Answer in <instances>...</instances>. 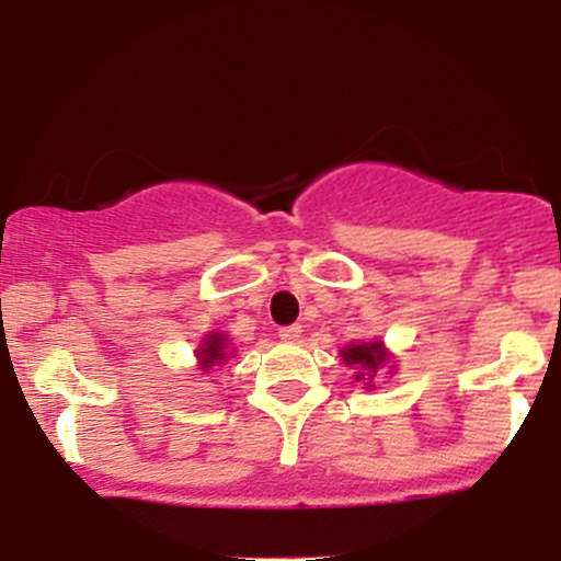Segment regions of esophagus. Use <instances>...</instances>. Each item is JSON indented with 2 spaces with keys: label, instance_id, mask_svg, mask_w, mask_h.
I'll list each match as a JSON object with an SVG mask.
<instances>
[{
  "label": "esophagus",
  "instance_id": "obj_1",
  "mask_svg": "<svg viewBox=\"0 0 561 561\" xmlns=\"http://www.w3.org/2000/svg\"><path fill=\"white\" fill-rule=\"evenodd\" d=\"M300 324H287V327H282L279 330V337L282 340H287V343H295V340L300 337Z\"/></svg>",
  "mask_w": 561,
  "mask_h": 561
}]
</instances>
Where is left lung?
I'll use <instances>...</instances> for the list:
<instances>
[{"instance_id":"8db88e82","label":"left lung","mask_w":561,"mask_h":561,"mask_svg":"<svg viewBox=\"0 0 561 561\" xmlns=\"http://www.w3.org/2000/svg\"><path fill=\"white\" fill-rule=\"evenodd\" d=\"M343 362L351 366H358L362 371H356V379H364V375H369V379L375 377V371L388 362V353H385L382 343H364V345H347L343 351Z\"/></svg>"}]
</instances>
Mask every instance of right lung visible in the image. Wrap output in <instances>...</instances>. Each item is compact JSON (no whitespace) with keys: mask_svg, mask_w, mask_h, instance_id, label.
Returning a JSON list of instances; mask_svg holds the SVG:
<instances>
[{"mask_svg":"<svg viewBox=\"0 0 561 561\" xmlns=\"http://www.w3.org/2000/svg\"><path fill=\"white\" fill-rule=\"evenodd\" d=\"M197 358L203 369H208V366L214 364H221L224 358H227V337H224V334H208L203 347H199Z\"/></svg>","mask_w":561,"mask_h":561,"instance_id":"add662e5","label":"right lung"}]
</instances>
